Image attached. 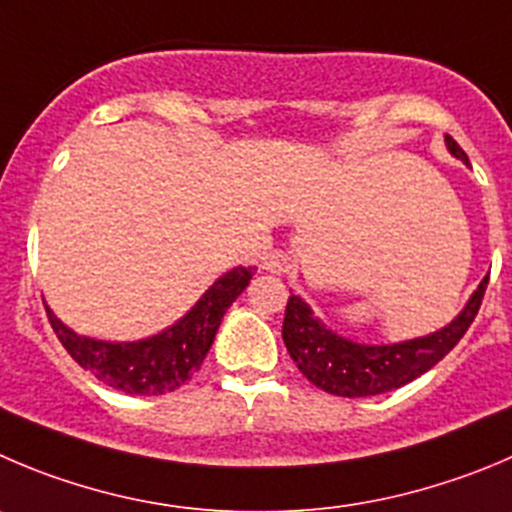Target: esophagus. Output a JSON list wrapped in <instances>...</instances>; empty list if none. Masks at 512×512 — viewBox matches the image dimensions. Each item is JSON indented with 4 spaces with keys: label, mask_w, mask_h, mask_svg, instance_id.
Instances as JSON below:
<instances>
[{
    "label": "esophagus",
    "mask_w": 512,
    "mask_h": 512,
    "mask_svg": "<svg viewBox=\"0 0 512 512\" xmlns=\"http://www.w3.org/2000/svg\"><path fill=\"white\" fill-rule=\"evenodd\" d=\"M264 269L271 271V274H286L291 269V259L289 253L281 251V248H274L264 259Z\"/></svg>",
    "instance_id": "obj_1"
}]
</instances>
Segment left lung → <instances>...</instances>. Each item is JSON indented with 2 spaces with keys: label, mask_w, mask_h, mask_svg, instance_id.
I'll list each match as a JSON object with an SVG mask.
<instances>
[{
  "label": "left lung",
  "mask_w": 512,
  "mask_h": 512,
  "mask_svg": "<svg viewBox=\"0 0 512 512\" xmlns=\"http://www.w3.org/2000/svg\"><path fill=\"white\" fill-rule=\"evenodd\" d=\"M445 140L450 153L467 163V153L455 143V138L447 135ZM488 279L490 276H485L480 281L478 291L467 301L462 314L430 337L387 344V347L354 344L319 324V319L311 316L309 306L294 294L286 301L281 337L299 372L324 392L337 397H372V394L392 392L435 367L465 337L483 304Z\"/></svg>",
  "instance_id": "left-lung-1"
}]
</instances>
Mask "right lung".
<instances>
[{
    "label": "right lung",
    "mask_w": 512,
    "mask_h": 512,
    "mask_svg": "<svg viewBox=\"0 0 512 512\" xmlns=\"http://www.w3.org/2000/svg\"><path fill=\"white\" fill-rule=\"evenodd\" d=\"M251 279L253 269L246 266L228 271L178 324L143 342H97L67 329L60 319L52 316V311H47V316L67 354L92 377L125 394L155 397L178 389L201 369L223 314Z\"/></svg>",
    "instance_id": "right-lung-1"
}]
</instances>
